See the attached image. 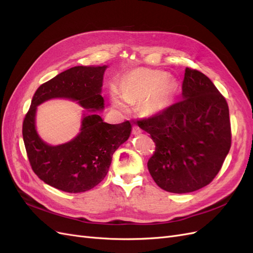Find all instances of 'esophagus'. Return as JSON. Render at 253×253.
Here are the masks:
<instances>
[{
	"label": "esophagus",
	"instance_id": "esophagus-1",
	"mask_svg": "<svg viewBox=\"0 0 253 253\" xmlns=\"http://www.w3.org/2000/svg\"><path fill=\"white\" fill-rule=\"evenodd\" d=\"M141 132H142V130H141V129H140L138 126L134 125V126L132 127V134H133V135H139Z\"/></svg>",
	"mask_w": 253,
	"mask_h": 253
}]
</instances>
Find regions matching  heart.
<instances>
[{
    "mask_svg": "<svg viewBox=\"0 0 253 253\" xmlns=\"http://www.w3.org/2000/svg\"><path fill=\"white\" fill-rule=\"evenodd\" d=\"M176 83L165 72L134 69L126 74L122 84L111 91V103L121 111H127L128 104L144 100V109L156 114L167 109L176 92Z\"/></svg>",
    "mask_w": 253,
    "mask_h": 253,
    "instance_id": "b5f03b06",
    "label": "heart"
}]
</instances>
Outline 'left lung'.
I'll list each match as a JSON object with an SVG mask.
<instances>
[{
	"label": "left lung",
	"instance_id": "8db88e82",
	"mask_svg": "<svg viewBox=\"0 0 253 253\" xmlns=\"http://www.w3.org/2000/svg\"><path fill=\"white\" fill-rule=\"evenodd\" d=\"M181 102L155 117L139 121L156 151L147 163L162 190L197 191L217 175L231 146L229 108L211 79L186 68Z\"/></svg>",
	"mask_w": 253,
	"mask_h": 253
}]
</instances>
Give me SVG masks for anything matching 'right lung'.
Listing matches in <instances>:
<instances>
[{"instance_id":"add662e5","label":"right lung","mask_w":253,"mask_h":253,"mask_svg":"<svg viewBox=\"0 0 253 253\" xmlns=\"http://www.w3.org/2000/svg\"><path fill=\"white\" fill-rule=\"evenodd\" d=\"M108 66L71 68L41 84L23 122V140L32 169L42 181L68 193H82L96 186L109 170L112 155L131 133L128 121L108 124L102 86ZM54 98L70 99L83 111L81 131L69 142L50 146L35 127L37 107Z\"/></svg>"}]
</instances>
